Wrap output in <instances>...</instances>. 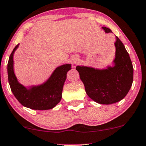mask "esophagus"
<instances>
[{"mask_svg":"<svg viewBox=\"0 0 146 146\" xmlns=\"http://www.w3.org/2000/svg\"><path fill=\"white\" fill-rule=\"evenodd\" d=\"M79 57L78 56H73V58H72V62L73 63V64H77L79 62Z\"/></svg>","mask_w":146,"mask_h":146,"instance_id":"1","label":"esophagus"}]
</instances>
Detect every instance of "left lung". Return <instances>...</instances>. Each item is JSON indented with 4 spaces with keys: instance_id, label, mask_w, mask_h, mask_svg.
Wrapping results in <instances>:
<instances>
[{
    "instance_id": "left-lung-1",
    "label": "left lung",
    "mask_w": 146,
    "mask_h": 146,
    "mask_svg": "<svg viewBox=\"0 0 146 146\" xmlns=\"http://www.w3.org/2000/svg\"><path fill=\"white\" fill-rule=\"evenodd\" d=\"M102 29L106 33H112L107 27ZM114 44L115 57L113 66H108L103 69L76 66L88 96L99 104L110 105L121 101L133 84V67L129 54L117 36Z\"/></svg>"
}]
</instances>
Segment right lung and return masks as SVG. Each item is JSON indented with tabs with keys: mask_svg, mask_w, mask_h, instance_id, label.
Wrapping results in <instances>:
<instances>
[{
	"mask_svg": "<svg viewBox=\"0 0 146 146\" xmlns=\"http://www.w3.org/2000/svg\"><path fill=\"white\" fill-rule=\"evenodd\" d=\"M19 44L13 49L7 64L8 80L13 95L23 106L35 110L54 108L62 99L63 86L71 64L58 66L46 82L38 86L25 87L18 82L13 70V54Z\"/></svg>",
	"mask_w": 146,
	"mask_h": 146,
	"instance_id": "obj_1",
	"label": "right lung"
}]
</instances>
